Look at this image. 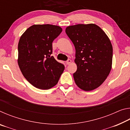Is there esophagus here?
Masks as SVG:
<instances>
[{
    "mask_svg": "<svg viewBox=\"0 0 130 130\" xmlns=\"http://www.w3.org/2000/svg\"><path fill=\"white\" fill-rule=\"evenodd\" d=\"M71 62H72L71 60H70V59H69V60H68L67 61V62H66V63H67V65H69V64H70V63H71Z\"/></svg>",
    "mask_w": 130,
    "mask_h": 130,
    "instance_id": "esophagus-1",
    "label": "esophagus"
}]
</instances>
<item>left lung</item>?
Segmentation results:
<instances>
[{"mask_svg":"<svg viewBox=\"0 0 130 130\" xmlns=\"http://www.w3.org/2000/svg\"><path fill=\"white\" fill-rule=\"evenodd\" d=\"M74 44L77 69L74 80L80 89L97 88L109 75L112 62V46L104 31L94 24H78L66 28Z\"/></svg>","mask_w":130,"mask_h":130,"instance_id":"8db88e82","label":"left lung"}]
</instances>
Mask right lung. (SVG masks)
Instances as JSON below:
<instances>
[{
  "label": "right lung",
  "mask_w": 130,
  "mask_h": 130,
  "mask_svg": "<svg viewBox=\"0 0 130 130\" xmlns=\"http://www.w3.org/2000/svg\"><path fill=\"white\" fill-rule=\"evenodd\" d=\"M58 26L34 25L21 37L18 63L23 76L34 87L49 89L56 85L65 69L50 55L52 43L62 32Z\"/></svg>",
  "instance_id": "1"
}]
</instances>
